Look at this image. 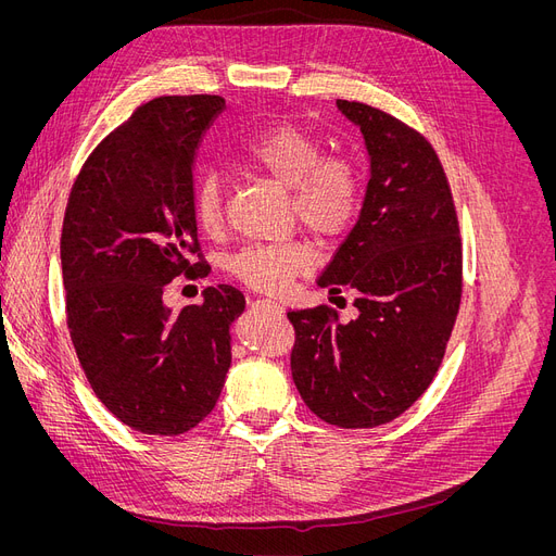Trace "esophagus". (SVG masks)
<instances>
[{"mask_svg": "<svg viewBox=\"0 0 556 556\" xmlns=\"http://www.w3.org/2000/svg\"><path fill=\"white\" fill-rule=\"evenodd\" d=\"M256 304H258V306H266V308H273V311H277V313H283V306L277 304V302H273V300H258Z\"/></svg>", "mask_w": 556, "mask_h": 556, "instance_id": "34e87169", "label": "esophagus"}]
</instances>
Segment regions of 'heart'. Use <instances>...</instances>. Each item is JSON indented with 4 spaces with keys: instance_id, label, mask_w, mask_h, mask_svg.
<instances>
[{
    "instance_id": "obj_1",
    "label": "heart",
    "mask_w": 556,
    "mask_h": 556,
    "mask_svg": "<svg viewBox=\"0 0 556 556\" xmlns=\"http://www.w3.org/2000/svg\"><path fill=\"white\" fill-rule=\"evenodd\" d=\"M325 149L306 130L279 124L250 137L233 155L239 164L268 175L290 189L298 218L325 239H338L354 227L363 207L361 170L344 155ZM193 214L204 233L223 231L227 218L225 187L216 173H204L193 187ZM315 263L313 248L302 239L250 243L229 258V273L261 293H283L295 277Z\"/></svg>"
}]
</instances>
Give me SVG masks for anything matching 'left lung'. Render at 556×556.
<instances>
[{"mask_svg":"<svg viewBox=\"0 0 556 556\" xmlns=\"http://www.w3.org/2000/svg\"><path fill=\"white\" fill-rule=\"evenodd\" d=\"M369 153L358 223L317 286L352 288L358 317L329 306L290 311V371L319 419L374 428L403 415L442 365L462 300V239L444 166L396 116L338 99Z\"/></svg>","mask_w":556,"mask_h":556,"instance_id":"obj_1","label":"left lung"}]
</instances>
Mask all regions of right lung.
I'll list each match as a JSON object with an SVG mask.
<instances>
[{
	"label": "right lung",
	"instance_id": "add662e5",
	"mask_svg": "<svg viewBox=\"0 0 556 556\" xmlns=\"http://www.w3.org/2000/svg\"><path fill=\"white\" fill-rule=\"evenodd\" d=\"M225 108L212 94L139 105L85 160L72 187L61 261L78 363L108 410L143 434H182L207 417L231 365L241 290L204 288L170 311L175 277L207 275L193 214L200 139ZM198 255V262L190 256Z\"/></svg>",
	"mask_w": 556,
	"mask_h": 556
}]
</instances>
